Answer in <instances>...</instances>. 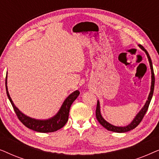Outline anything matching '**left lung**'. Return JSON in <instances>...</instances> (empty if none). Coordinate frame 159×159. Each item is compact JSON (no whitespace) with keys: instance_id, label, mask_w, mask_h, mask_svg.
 I'll use <instances>...</instances> for the list:
<instances>
[{"instance_id":"8db88e82","label":"left lung","mask_w":159,"mask_h":159,"mask_svg":"<svg viewBox=\"0 0 159 159\" xmlns=\"http://www.w3.org/2000/svg\"><path fill=\"white\" fill-rule=\"evenodd\" d=\"M139 47L141 49L143 50V51L145 52V54L147 55L148 59L149 64H150V67H151V91H150V93L148 95V100L145 102V105L143 106V107L141 108L140 111H139L133 120L131 121V123H129V125L127 126H125V127H119V126H115L113 125L109 122H108L107 121L105 120L103 116L101 115V106H100V102L98 100V103H97V108H96V112H95V115H96V118L98 121H99V123L103 126L104 128H106L107 130H109V131H112L114 132H118V133H122V132H129L130 130L133 129L135 128L137 126H138L139 124L140 123V121H142L143 117H144L145 113L148 111V108L149 104L151 103V101L152 99V97H153V90H154V84H155V77H154V72H153V64H152L151 58L150 57L148 53L145 50L143 46L141 45H138Z\"/></svg>"}]
</instances>
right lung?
Wrapping results in <instances>:
<instances>
[{
	"label": "right lung",
	"mask_w": 159,
	"mask_h": 159,
	"mask_svg": "<svg viewBox=\"0 0 159 159\" xmlns=\"http://www.w3.org/2000/svg\"><path fill=\"white\" fill-rule=\"evenodd\" d=\"M6 94H7L8 99H9L11 103L14 108V111L16 114L19 120L21 121V122L29 129L39 132H53L57 131L64 127L68 121L69 110H70L71 104L80 95L79 90L74 91L63 102L60 109L58 110L56 115H54L51 118L47 119H38L32 118V117L25 115L14 105L8 91L7 75H6Z\"/></svg>",
	"instance_id": "1"
}]
</instances>
